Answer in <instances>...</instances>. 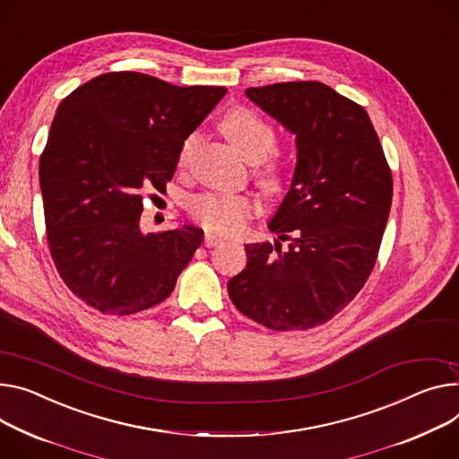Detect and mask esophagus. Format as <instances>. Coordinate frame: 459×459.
<instances>
[{"label": "esophagus", "instance_id": "esophagus-1", "mask_svg": "<svg viewBox=\"0 0 459 459\" xmlns=\"http://www.w3.org/2000/svg\"><path fill=\"white\" fill-rule=\"evenodd\" d=\"M222 242H224V238L215 235V233H205V237H204V246H205V248H215V246H219Z\"/></svg>", "mask_w": 459, "mask_h": 459}]
</instances>
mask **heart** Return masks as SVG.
Wrapping results in <instances>:
<instances>
[{
    "label": "heart",
    "instance_id": "1",
    "mask_svg": "<svg viewBox=\"0 0 459 459\" xmlns=\"http://www.w3.org/2000/svg\"><path fill=\"white\" fill-rule=\"evenodd\" d=\"M221 126L240 154L252 163L263 161L275 147L277 135L273 125L255 110L242 107L231 108L224 114ZM200 143L202 134L196 130L184 137L178 151L180 169H186L191 163ZM257 182L268 195H279L287 184L283 163L272 156L257 172ZM189 213L196 222L211 231L233 235L242 231L257 213V202L248 195L209 191L191 200Z\"/></svg>",
    "mask_w": 459,
    "mask_h": 459
}]
</instances>
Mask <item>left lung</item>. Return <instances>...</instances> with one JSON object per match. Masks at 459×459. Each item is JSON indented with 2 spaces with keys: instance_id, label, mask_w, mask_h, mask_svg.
I'll use <instances>...</instances> for the list:
<instances>
[{
  "instance_id": "1",
  "label": "left lung",
  "mask_w": 459,
  "mask_h": 459,
  "mask_svg": "<svg viewBox=\"0 0 459 459\" xmlns=\"http://www.w3.org/2000/svg\"><path fill=\"white\" fill-rule=\"evenodd\" d=\"M296 134L298 165L270 231L287 250L246 244L230 279L233 305L272 331L327 324L366 285L390 215L394 178L368 112L318 81L246 90Z\"/></svg>"
}]
</instances>
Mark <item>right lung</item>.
I'll use <instances>...</instances> for the list:
<instances>
[{
  "mask_svg": "<svg viewBox=\"0 0 459 459\" xmlns=\"http://www.w3.org/2000/svg\"><path fill=\"white\" fill-rule=\"evenodd\" d=\"M224 93L110 72L60 102L40 156V189L51 259L84 305L130 316L174 290L202 230L143 235V200L165 191L184 137Z\"/></svg>",
  "mask_w": 459,
  "mask_h": 459,
  "instance_id": "right-lung-1",
  "label": "right lung"
}]
</instances>
